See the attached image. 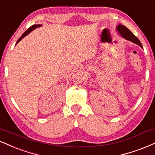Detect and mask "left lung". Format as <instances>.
Instances as JSON below:
<instances>
[{
  "mask_svg": "<svg viewBox=\"0 0 155 155\" xmlns=\"http://www.w3.org/2000/svg\"><path fill=\"white\" fill-rule=\"evenodd\" d=\"M116 29L117 31H118L119 35H120L123 38L126 39V40H127L131 41V42H134V43L139 45L141 48H143L142 45H141V42L139 41V39H138L137 37H136L127 27H125L124 25H122V24H118V25L117 26Z\"/></svg>",
  "mask_w": 155,
  "mask_h": 155,
  "instance_id": "left-lung-1",
  "label": "left lung"
}]
</instances>
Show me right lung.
Masks as SVG:
<instances>
[{"label":"right lung","mask_w":155,"mask_h":155,"mask_svg":"<svg viewBox=\"0 0 155 155\" xmlns=\"http://www.w3.org/2000/svg\"><path fill=\"white\" fill-rule=\"evenodd\" d=\"M41 26H42V25H41V24H34V25H33V26H31V27H29V29H28L25 32H24V34L21 35V37H19V39H18V40H17V42H16V45H17V44L18 43V42H19L20 41H21V40H22V39L24 38V37H26V36H27V35H29V33H30L31 31H33V30H34V29H36V28H37V27H40Z\"/></svg>","instance_id":"right-lung-1"}]
</instances>
